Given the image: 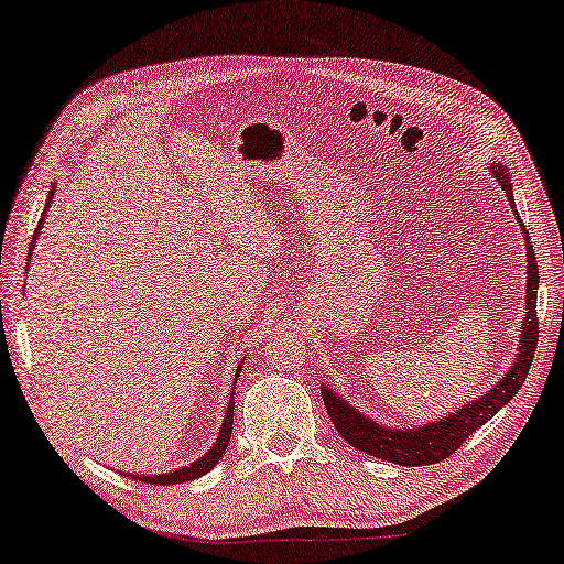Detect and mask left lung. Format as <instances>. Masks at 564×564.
I'll use <instances>...</instances> for the list:
<instances>
[{
  "mask_svg": "<svg viewBox=\"0 0 564 564\" xmlns=\"http://www.w3.org/2000/svg\"><path fill=\"white\" fill-rule=\"evenodd\" d=\"M491 172L497 176V182L507 189L509 205L514 209L517 220L522 223L517 207H514V187H511V176L503 170L501 164H491ZM524 230V225H522ZM524 242H527V308L522 318V334H519V347H517V359L507 369V375L494 384V388L486 390L481 398L466 402L458 410H453L448 415H441L431 420V423L423 425H410V427H390L382 425L380 420L367 417L359 413L355 405H349L341 394H336L329 384H322L324 405L326 413H329L332 423L344 441H347L351 448L365 451L369 456L390 460V464L398 466H431L438 464V460L448 458L451 453L460 448L470 433H476L478 427L489 423V420L499 413V410L507 405V402L514 398L522 388L529 367H532V357L536 351V289H540V268H536L534 248L529 242V235L524 230Z\"/></svg>",
  "mask_w": 564,
  "mask_h": 564,
  "instance_id": "obj_1",
  "label": "left lung"
}]
</instances>
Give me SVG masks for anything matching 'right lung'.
Listing matches in <instances>:
<instances>
[{
    "instance_id": "obj_1",
    "label": "right lung",
    "mask_w": 564,
    "mask_h": 564,
    "mask_svg": "<svg viewBox=\"0 0 564 564\" xmlns=\"http://www.w3.org/2000/svg\"><path fill=\"white\" fill-rule=\"evenodd\" d=\"M53 195H55V187H50V195L45 202V213L47 207L53 205ZM45 213L40 217V225L35 230V238L42 228V223H45ZM32 250V248H30ZM235 382H238V372H235ZM235 392V388H232ZM232 415H235V402H232V394H230V402H228V410H225V417H223V425H220V433H217V438L213 443V448H209L205 456L192 460L189 466H182L172 470V474H129L131 478H137V481H147V484H156V486H172V484H184V481H192V478H199L205 476L207 470H213L217 466V460L225 456V448H228L230 443V435H232Z\"/></svg>"
}]
</instances>
